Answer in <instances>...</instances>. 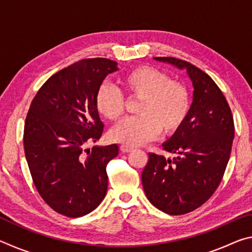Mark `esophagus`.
Wrapping results in <instances>:
<instances>
[{"label": "esophagus", "mask_w": 252, "mask_h": 252, "mask_svg": "<svg viewBox=\"0 0 252 252\" xmlns=\"http://www.w3.org/2000/svg\"><path fill=\"white\" fill-rule=\"evenodd\" d=\"M120 150L123 153H126V152H131L132 150H133V149L130 148V147H126V146H121L120 147Z\"/></svg>", "instance_id": "1"}]
</instances>
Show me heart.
Instances as JSON below:
<instances>
[{
    "label": "heart",
    "mask_w": 252,
    "mask_h": 252,
    "mask_svg": "<svg viewBox=\"0 0 252 252\" xmlns=\"http://www.w3.org/2000/svg\"><path fill=\"white\" fill-rule=\"evenodd\" d=\"M121 83L127 95L140 97L135 110L139 116L114 126L109 133L111 141L126 147L141 146L160 131L172 135L185 126L190 113V95L182 83L149 65L127 72ZM95 108L108 120H118L125 111V97L116 88L103 84L95 93Z\"/></svg>",
    "instance_id": "heart-1"
}]
</instances>
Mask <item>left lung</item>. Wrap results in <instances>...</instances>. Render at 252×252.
I'll use <instances>...</instances> for the list:
<instances>
[{
    "label": "left lung",
    "mask_w": 252,
    "mask_h": 252,
    "mask_svg": "<svg viewBox=\"0 0 252 252\" xmlns=\"http://www.w3.org/2000/svg\"><path fill=\"white\" fill-rule=\"evenodd\" d=\"M153 59L186 70L194 91L185 126L162 144L177 157L149 153L143 190L159 210L185 215L202 206L221 182L231 153L233 118L223 93L202 70L176 58Z\"/></svg>",
    "instance_id": "obj_1"
}]
</instances>
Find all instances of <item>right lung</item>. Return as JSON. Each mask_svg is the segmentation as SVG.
<instances>
[{
  "mask_svg": "<svg viewBox=\"0 0 252 252\" xmlns=\"http://www.w3.org/2000/svg\"><path fill=\"white\" fill-rule=\"evenodd\" d=\"M118 70L109 59L75 62L42 85L25 119L24 152L34 185L54 211L70 218L94 210L108 190L106 165L119 147L85 146L101 138L95 93Z\"/></svg>",
  "mask_w": 252,
  "mask_h": 252,
  "instance_id": "right-lung-1",
  "label": "right lung"
}]
</instances>
